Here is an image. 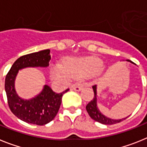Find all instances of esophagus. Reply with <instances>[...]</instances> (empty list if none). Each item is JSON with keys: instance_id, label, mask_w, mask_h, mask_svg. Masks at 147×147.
I'll list each match as a JSON object with an SVG mask.
<instances>
[{"instance_id": "obj_1", "label": "esophagus", "mask_w": 147, "mask_h": 147, "mask_svg": "<svg viewBox=\"0 0 147 147\" xmlns=\"http://www.w3.org/2000/svg\"><path fill=\"white\" fill-rule=\"evenodd\" d=\"M83 86L81 85H74V86L72 87L73 90H76V91H80L82 89Z\"/></svg>"}]
</instances>
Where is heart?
I'll return each mask as SVG.
<instances>
[{
  "mask_svg": "<svg viewBox=\"0 0 147 147\" xmlns=\"http://www.w3.org/2000/svg\"><path fill=\"white\" fill-rule=\"evenodd\" d=\"M103 67V62L94 57L69 58L63 63V67L56 65L51 69V75L57 79H65L66 74L73 79H85L98 74Z\"/></svg>",
  "mask_w": 147,
  "mask_h": 147,
  "instance_id": "heart-1",
  "label": "heart"
}]
</instances>
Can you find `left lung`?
<instances>
[{
	"label": "left lung",
	"mask_w": 147,
	"mask_h": 147,
	"mask_svg": "<svg viewBox=\"0 0 147 147\" xmlns=\"http://www.w3.org/2000/svg\"><path fill=\"white\" fill-rule=\"evenodd\" d=\"M127 61L133 63V62H132V61L129 60V59H127ZM93 92H94V96H93V99H92L86 106L87 111H88V114H89V115L90 116L91 119H93V120H95L96 121L99 122L101 124H107V125L117 124V123H119V122L122 121H124V119H127V117L122 119H119V120H115V119H109V118L106 117L105 115H104L102 113H101V112L99 111L98 107H97L96 104V85H93Z\"/></svg>",
	"instance_id": "obj_1"
}]
</instances>
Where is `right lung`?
<instances>
[{
  "instance_id": "add662e5",
  "label": "right lung",
  "mask_w": 147,
  "mask_h": 147,
  "mask_svg": "<svg viewBox=\"0 0 147 147\" xmlns=\"http://www.w3.org/2000/svg\"><path fill=\"white\" fill-rule=\"evenodd\" d=\"M50 59L49 49L26 54L14 62L6 76L5 90L9 107L15 116L26 123L42 126L51 121L59 111L62 95L69 90L57 93L45 85L42 92L32 99H22L18 96L15 80L18 71L27 67H47Z\"/></svg>"
}]
</instances>
